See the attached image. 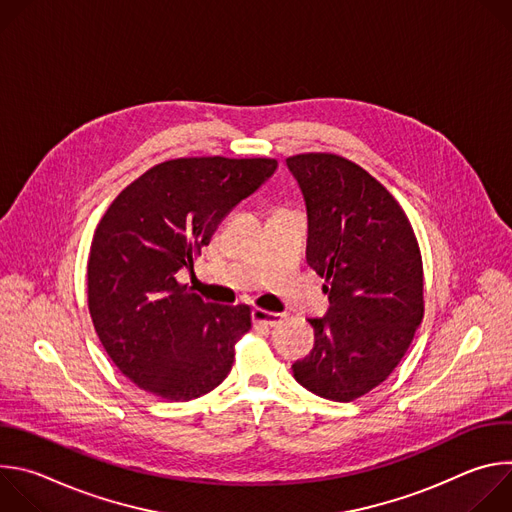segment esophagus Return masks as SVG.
Segmentation results:
<instances>
[{"mask_svg": "<svg viewBox=\"0 0 512 512\" xmlns=\"http://www.w3.org/2000/svg\"><path fill=\"white\" fill-rule=\"evenodd\" d=\"M251 316H253V322H255V324H261V326H269V328L277 326V324L281 322V318H283V314H277V312H267V310H263V308H253Z\"/></svg>", "mask_w": 512, "mask_h": 512, "instance_id": "obj_1", "label": "esophagus"}]
</instances>
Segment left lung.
<instances>
[{
  "mask_svg": "<svg viewBox=\"0 0 512 512\" xmlns=\"http://www.w3.org/2000/svg\"><path fill=\"white\" fill-rule=\"evenodd\" d=\"M308 210V265L330 308L310 318L314 348L294 362L318 397L354 401L379 387L423 320V265L407 214L358 164L336 154L287 158Z\"/></svg>",
  "mask_w": 512,
  "mask_h": 512,
  "instance_id": "1",
  "label": "left lung"
}]
</instances>
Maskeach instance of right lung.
I'll return each mask as SVG.
<instances>
[{
  "label": "right lung",
  "mask_w": 512,
  "mask_h": 512,
  "mask_svg": "<svg viewBox=\"0 0 512 512\" xmlns=\"http://www.w3.org/2000/svg\"><path fill=\"white\" fill-rule=\"evenodd\" d=\"M271 158H178L133 180L99 221L87 265L89 312L117 369L139 389L190 401L231 373L251 308L218 306L178 283L223 218L267 178Z\"/></svg>",
  "instance_id": "obj_1"
}]
</instances>
